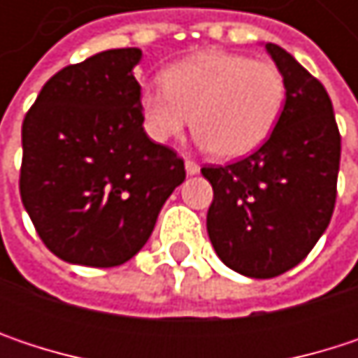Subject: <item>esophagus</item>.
<instances>
[{
    "instance_id": "esophagus-1",
    "label": "esophagus",
    "mask_w": 358,
    "mask_h": 358,
    "mask_svg": "<svg viewBox=\"0 0 358 358\" xmlns=\"http://www.w3.org/2000/svg\"><path fill=\"white\" fill-rule=\"evenodd\" d=\"M184 168H186V174H188V176H196V174L201 172L199 164H194V162H190V159H186Z\"/></svg>"
}]
</instances>
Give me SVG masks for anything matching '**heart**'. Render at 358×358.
Returning <instances> with one entry per match:
<instances>
[{
    "instance_id": "obj_1",
    "label": "heart",
    "mask_w": 358,
    "mask_h": 358,
    "mask_svg": "<svg viewBox=\"0 0 358 358\" xmlns=\"http://www.w3.org/2000/svg\"><path fill=\"white\" fill-rule=\"evenodd\" d=\"M284 101L286 83L275 64L199 51L164 72V87L143 91L141 111L149 136L159 143L192 122L194 136L215 157L241 159L267 141Z\"/></svg>"
}]
</instances>
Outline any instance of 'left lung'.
Instances as JSON below:
<instances>
[{
	"label": "left lung",
	"mask_w": 358,
	"mask_h": 358,
	"mask_svg": "<svg viewBox=\"0 0 358 358\" xmlns=\"http://www.w3.org/2000/svg\"><path fill=\"white\" fill-rule=\"evenodd\" d=\"M286 83L269 138L249 157L203 168L213 186L207 232L234 271L267 280L299 265L325 232L336 203L340 132L331 99L286 49L265 43Z\"/></svg>",
	"instance_id": "8db88e82"
}]
</instances>
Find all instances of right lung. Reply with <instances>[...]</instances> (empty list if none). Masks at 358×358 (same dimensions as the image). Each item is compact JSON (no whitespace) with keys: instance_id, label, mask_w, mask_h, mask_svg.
Instances as JSON below:
<instances>
[{"instance_id":"obj_1","label":"right lung","mask_w":358,"mask_h":358,"mask_svg":"<svg viewBox=\"0 0 358 358\" xmlns=\"http://www.w3.org/2000/svg\"><path fill=\"white\" fill-rule=\"evenodd\" d=\"M138 47L101 51L51 76L22 122L20 196L45 247L115 267L149 241L186 172L143 128Z\"/></svg>"}]
</instances>
